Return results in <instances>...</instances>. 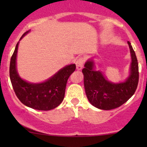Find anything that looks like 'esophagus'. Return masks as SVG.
I'll return each mask as SVG.
<instances>
[{
	"mask_svg": "<svg viewBox=\"0 0 147 147\" xmlns=\"http://www.w3.org/2000/svg\"><path fill=\"white\" fill-rule=\"evenodd\" d=\"M84 62V58H79L76 61V66H77V69L78 70H82V68H83V64Z\"/></svg>",
	"mask_w": 147,
	"mask_h": 147,
	"instance_id": "obj_1",
	"label": "esophagus"
}]
</instances>
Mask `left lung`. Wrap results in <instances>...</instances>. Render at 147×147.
I'll return each mask as SVG.
<instances>
[{"instance_id": "left-lung-1", "label": "left lung", "mask_w": 147, "mask_h": 147, "mask_svg": "<svg viewBox=\"0 0 147 147\" xmlns=\"http://www.w3.org/2000/svg\"><path fill=\"white\" fill-rule=\"evenodd\" d=\"M131 63L130 74L124 82L113 83L106 79L99 70H95V63L88 59L82 70L86 94L95 107L102 110H111L127 102L137 89L139 81L138 63L131 43L128 41Z\"/></svg>"}]
</instances>
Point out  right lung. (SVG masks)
I'll return each instance as SVG.
<instances>
[{"instance_id": "right-lung-1", "label": "right lung", "mask_w": 147, "mask_h": 147, "mask_svg": "<svg viewBox=\"0 0 147 147\" xmlns=\"http://www.w3.org/2000/svg\"><path fill=\"white\" fill-rule=\"evenodd\" d=\"M30 32L23 34L20 40ZM18 43L10 60L9 77L15 94L25 106L39 111H50L57 107L65 95L67 81L75 70V64L63 67L56 74L42 83L34 84L26 82L20 77L16 69V56Z\"/></svg>"}]
</instances>
